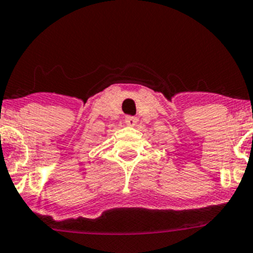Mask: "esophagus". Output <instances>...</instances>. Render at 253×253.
I'll list each match as a JSON object with an SVG mask.
<instances>
[{
  "label": "esophagus",
  "instance_id": "obj_1",
  "mask_svg": "<svg viewBox=\"0 0 253 253\" xmlns=\"http://www.w3.org/2000/svg\"><path fill=\"white\" fill-rule=\"evenodd\" d=\"M126 124L127 126H135L137 124V118L136 117H126Z\"/></svg>",
  "mask_w": 253,
  "mask_h": 253
}]
</instances>
